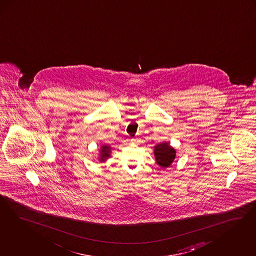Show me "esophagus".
I'll list each match as a JSON object with an SVG mask.
<instances>
[{
  "label": "esophagus",
  "instance_id": "1",
  "mask_svg": "<svg viewBox=\"0 0 256 256\" xmlns=\"http://www.w3.org/2000/svg\"><path fill=\"white\" fill-rule=\"evenodd\" d=\"M132 141H133V142H134V141H136V140H134V139H132Z\"/></svg>",
  "mask_w": 256,
  "mask_h": 256
}]
</instances>
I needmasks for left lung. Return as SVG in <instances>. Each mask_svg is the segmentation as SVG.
<instances>
[{"label":"left lung","mask_w":256,"mask_h":256,"mask_svg":"<svg viewBox=\"0 0 256 256\" xmlns=\"http://www.w3.org/2000/svg\"><path fill=\"white\" fill-rule=\"evenodd\" d=\"M154 156L156 159V163L162 168H168L175 159L176 152L170 143L159 144L154 146Z\"/></svg>","instance_id":"8db88e82"}]
</instances>
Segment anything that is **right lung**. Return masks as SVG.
I'll return each instance as SVG.
<instances>
[{
  "instance_id": "obj_1",
  "label": "right lung",
  "mask_w": 256,
  "mask_h": 256,
  "mask_svg": "<svg viewBox=\"0 0 256 256\" xmlns=\"http://www.w3.org/2000/svg\"><path fill=\"white\" fill-rule=\"evenodd\" d=\"M108 157H110V146H108L106 144H104L101 146V150H100L99 161L104 162Z\"/></svg>"
}]
</instances>
